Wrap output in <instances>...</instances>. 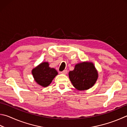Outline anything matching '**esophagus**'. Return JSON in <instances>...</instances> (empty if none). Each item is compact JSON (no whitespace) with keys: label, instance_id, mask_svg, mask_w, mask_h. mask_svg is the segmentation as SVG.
Listing matches in <instances>:
<instances>
[{"label":"esophagus","instance_id":"obj_1","mask_svg":"<svg viewBox=\"0 0 127 127\" xmlns=\"http://www.w3.org/2000/svg\"><path fill=\"white\" fill-rule=\"evenodd\" d=\"M61 73L62 74H67V70H64L63 71H62Z\"/></svg>","mask_w":127,"mask_h":127}]
</instances>
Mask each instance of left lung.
I'll return each mask as SVG.
<instances>
[{
    "label": "left lung",
    "instance_id": "left-lung-1",
    "mask_svg": "<svg viewBox=\"0 0 127 127\" xmlns=\"http://www.w3.org/2000/svg\"><path fill=\"white\" fill-rule=\"evenodd\" d=\"M69 77L73 86L79 91L87 90L93 87L98 77V73L94 64L84 62L77 64Z\"/></svg>",
    "mask_w": 127,
    "mask_h": 127
}]
</instances>
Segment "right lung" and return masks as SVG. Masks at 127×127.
Returning a JSON list of instances; mask_svg holds the SVG:
<instances>
[{"instance_id":"obj_1","label":"right lung","mask_w":127,"mask_h":127,"mask_svg":"<svg viewBox=\"0 0 127 127\" xmlns=\"http://www.w3.org/2000/svg\"><path fill=\"white\" fill-rule=\"evenodd\" d=\"M48 62H42L32 71L35 81L44 87L49 86L58 75L57 71L54 68H50Z\"/></svg>"}]
</instances>
